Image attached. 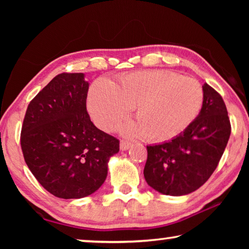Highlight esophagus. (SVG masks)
Segmentation results:
<instances>
[{"instance_id": "esophagus-1", "label": "esophagus", "mask_w": 249, "mask_h": 249, "mask_svg": "<svg viewBox=\"0 0 249 249\" xmlns=\"http://www.w3.org/2000/svg\"><path fill=\"white\" fill-rule=\"evenodd\" d=\"M130 146H132V144L127 141H121L120 142L121 150H128L130 148Z\"/></svg>"}]
</instances>
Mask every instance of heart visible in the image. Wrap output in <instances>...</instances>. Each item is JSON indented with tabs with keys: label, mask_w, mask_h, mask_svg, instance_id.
<instances>
[{
	"label": "heart",
	"mask_w": 249,
	"mask_h": 249,
	"mask_svg": "<svg viewBox=\"0 0 249 249\" xmlns=\"http://www.w3.org/2000/svg\"><path fill=\"white\" fill-rule=\"evenodd\" d=\"M202 103L203 90L196 79L167 70L122 75L111 86L98 81L88 94V107L100 128L114 127L135 107L137 121L124 125L122 132L156 142L183 133L199 115Z\"/></svg>",
	"instance_id": "heart-1"
}]
</instances>
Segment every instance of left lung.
Returning <instances> with one entry per match:
<instances>
[{
    "instance_id": "8db88e82",
    "label": "left lung",
    "mask_w": 249,
    "mask_h": 249,
    "mask_svg": "<svg viewBox=\"0 0 249 249\" xmlns=\"http://www.w3.org/2000/svg\"><path fill=\"white\" fill-rule=\"evenodd\" d=\"M196 119L179 136L147 146L146 182L159 193L180 196L203 185L217 167L231 135L222 96L208 83Z\"/></svg>"
}]
</instances>
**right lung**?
Masks as SVG:
<instances>
[{
    "label": "right lung",
    "instance_id": "right-lung-1",
    "mask_svg": "<svg viewBox=\"0 0 249 249\" xmlns=\"http://www.w3.org/2000/svg\"><path fill=\"white\" fill-rule=\"evenodd\" d=\"M84 77H54L29 103L22 126L26 165L46 190L61 199L94 193L107 179L108 160L120 150V142L90 120Z\"/></svg>",
    "mask_w": 249,
    "mask_h": 249
}]
</instances>
